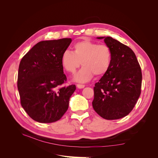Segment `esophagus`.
<instances>
[{
  "label": "esophagus",
  "mask_w": 158,
  "mask_h": 158,
  "mask_svg": "<svg viewBox=\"0 0 158 158\" xmlns=\"http://www.w3.org/2000/svg\"><path fill=\"white\" fill-rule=\"evenodd\" d=\"M76 86H77V88H79V89H82L85 87V85H82V84H77V85H76Z\"/></svg>",
  "instance_id": "1"
}]
</instances>
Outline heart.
I'll use <instances>...</instances> for the list:
<instances>
[{
    "label": "heart",
    "mask_w": 158,
    "mask_h": 158,
    "mask_svg": "<svg viewBox=\"0 0 158 158\" xmlns=\"http://www.w3.org/2000/svg\"><path fill=\"white\" fill-rule=\"evenodd\" d=\"M60 63L64 69L70 73H74L82 63L83 67L74 75L73 80L84 83L92 79L94 74L101 77L107 73L111 66L112 51L107 45L84 40L76 43L73 52L64 51Z\"/></svg>",
    "instance_id": "obj_1"
}]
</instances>
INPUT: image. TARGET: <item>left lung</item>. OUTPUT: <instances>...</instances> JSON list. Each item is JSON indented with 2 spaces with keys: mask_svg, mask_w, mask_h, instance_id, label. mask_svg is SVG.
Returning a JSON list of instances; mask_svg holds the SVG:
<instances>
[{
  "mask_svg": "<svg viewBox=\"0 0 158 158\" xmlns=\"http://www.w3.org/2000/svg\"><path fill=\"white\" fill-rule=\"evenodd\" d=\"M104 40L112 51L111 66L95 83L92 106L107 120L127 116L135 107L141 92L142 72L133 51L111 37Z\"/></svg>",
  "mask_w": 158,
  "mask_h": 158,
  "instance_id": "left-lung-1",
  "label": "left lung"
}]
</instances>
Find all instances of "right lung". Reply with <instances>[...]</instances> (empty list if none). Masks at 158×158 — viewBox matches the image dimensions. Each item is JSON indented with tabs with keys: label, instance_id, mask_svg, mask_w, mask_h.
Wrapping results in <instances>:
<instances>
[{
	"label": "right lung",
	"instance_id": "obj_1",
	"mask_svg": "<svg viewBox=\"0 0 158 158\" xmlns=\"http://www.w3.org/2000/svg\"><path fill=\"white\" fill-rule=\"evenodd\" d=\"M71 38L37 43L23 56L18 69V89L21 105L33 120L53 123L67 111L75 85L59 88L66 80L61 55Z\"/></svg>",
	"mask_w": 158,
	"mask_h": 158
}]
</instances>
